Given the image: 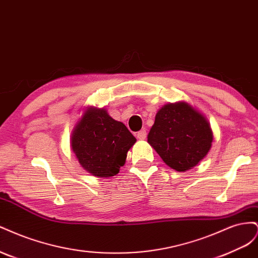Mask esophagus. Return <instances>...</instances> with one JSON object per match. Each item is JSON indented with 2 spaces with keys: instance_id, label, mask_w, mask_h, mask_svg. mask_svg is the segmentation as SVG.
Segmentation results:
<instances>
[{
  "instance_id": "1",
  "label": "esophagus",
  "mask_w": 258,
  "mask_h": 258,
  "mask_svg": "<svg viewBox=\"0 0 258 258\" xmlns=\"http://www.w3.org/2000/svg\"><path fill=\"white\" fill-rule=\"evenodd\" d=\"M146 136H147V132H146L145 130L139 131L138 134H137V138H138V139H140V140H144V139H146Z\"/></svg>"
}]
</instances>
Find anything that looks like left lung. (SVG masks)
Masks as SVG:
<instances>
[{
  "label": "left lung",
  "mask_w": 258,
  "mask_h": 258,
  "mask_svg": "<svg viewBox=\"0 0 258 258\" xmlns=\"http://www.w3.org/2000/svg\"><path fill=\"white\" fill-rule=\"evenodd\" d=\"M213 132L206 117L186 102L163 105L156 114L147 142L179 172L197 166L209 153Z\"/></svg>",
  "instance_id": "1"
}]
</instances>
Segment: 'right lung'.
Here are the masks:
<instances>
[{
	"instance_id": "1",
	"label": "right lung",
	"mask_w": 258,
	"mask_h": 258,
	"mask_svg": "<svg viewBox=\"0 0 258 258\" xmlns=\"http://www.w3.org/2000/svg\"><path fill=\"white\" fill-rule=\"evenodd\" d=\"M137 142L127 127L104 108L88 107L72 132L71 146L81 166L99 177L119 172L127 153Z\"/></svg>"
}]
</instances>
